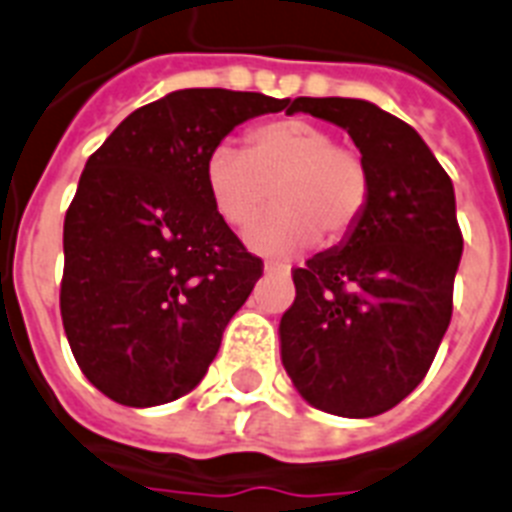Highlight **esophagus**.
<instances>
[{
    "mask_svg": "<svg viewBox=\"0 0 512 512\" xmlns=\"http://www.w3.org/2000/svg\"><path fill=\"white\" fill-rule=\"evenodd\" d=\"M269 275H290V264H282V261H267L264 264Z\"/></svg>",
    "mask_w": 512,
    "mask_h": 512,
    "instance_id": "34e87169",
    "label": "esophagus"
}]
</instances>
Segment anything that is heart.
<instances>
[{"instance_id":"heart-1","label":"heart","mask_w":512,"mask_h":512,"mask_svg":"<svg viewBox=\"0 0 512 512\" xmlns=\"http://www.w3.org/2000/svg\"><path fill=\"white\" fill-rule=\"evenodd\" d=\"M203 185L224 222L240 230L276 192L277 207L245 232L261 256H293L320 240H343L370 203L372 177L354 145L306 118H277L245 134L243 153L216 145L203 163Z\"/></svg>"}]
</instances>
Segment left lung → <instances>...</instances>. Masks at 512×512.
<instances>
[{
  "label": "left lung",
  "mask_w": 512,
  "mask_h": 512,
  "mask_svg": "<svg viewBox=\"0 0 512 512\" xmlns=\"http://www.w3.org/2000/svg\"><path fill=\"white\" fill-rule=\"evenodd\" d=\"M290 110L346 129L372 190L346 240L293 269L282 365L317 410L375 418L418 388L452 320L463 256L455 187L420 134L372 102L296 97Z\"/></svg>",
  "instance_id": "1"
}]
</instances>
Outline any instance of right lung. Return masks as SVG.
I'll return each instance as SVG.
<instances>
[{
	"mask_svg": "<svg viewBox=\"0 0 512 512\" xmlns=\"http://www.w3.org/2000/svg\"><path fill=\"white\" fill-rule=\"evenodd\" d=\"M290 105L179 89L89 155L63 224L60 314L81 372L108 399L155 407L203 380L264 272L211 206L203 163L237 124Z\"/></svg>",
	"mask_w": 512,
	"mask_h": 512,
	"instance_id": "right-lung-1",
	"label": "right lung"
}]
</instances>
